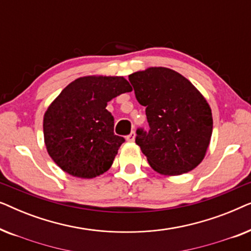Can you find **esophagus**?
<instances>
[{
  "label": "esophagus",
  "instance_id": "1",
  "mask_svg": "<svg viewBox=\"0 0 251 251\" xmlns=\"http://www.w3.org/2000/svg\"><path fill=\"white\" fill-rule=\"evenodd\" d=\"M135 138H136L135 131H131L128 136H126V140H128V142H133V140H135Z\"/></svg>",
  "mask_w": 251,
  "mask_h": 251
}]
</instances>
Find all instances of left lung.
Returning <instances> with one entry per match:
<instances>
[{
	"label": "left lung",
	"instance_id": "obj_1",
	"mask_svg": "<svg viewBox=\"0 0 251 251\" xmlns=\"http://www.w3.org/2000/svg\"><path fill=\"white\" fill-rule=\"evenodd\" d=\"M137 100L146 107L150 130L137 129L136 144L154 170L176 176L203 160L212 133L210 106L183 75L150 67L129 75Z\"/></svg>",
	"mask_w": 251,
	"mask_h": 251
}]
</instances>
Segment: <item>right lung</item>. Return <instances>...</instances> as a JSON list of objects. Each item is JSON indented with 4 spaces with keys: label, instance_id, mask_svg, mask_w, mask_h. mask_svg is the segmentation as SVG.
Returning a JSON list of instances; mask_svg holds the SVG:
<instances>
[{
    "label": "right lung",
    "instance_id": "obj_1",
    "mask_svg": "<svg viewBox=\"0 0 251 251\" xmlns=\"http://www.w3.org/2000/svg\"><path fill=\"white\" fill-rule=\"evenodd\" d=\"M131 90L122 76H83L68 84L43 119L44 143L54 163L78 178L107 171L125 138L114 133V118L106 106Z\"/></svg>",
    "mask_w": 251,
    "mask_h": 251
}]
</instances>
